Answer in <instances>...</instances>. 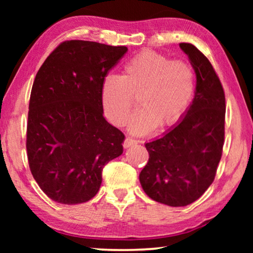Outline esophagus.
<instances>
[{
    "label": "esophagus",
    "instance_id": "esophagus-1",
    "mask_svg": "<svg viewBox=\"0 0 253 253\" xmlns=\"http://www.w3.org/2000/svg\"><path fill=\"white\" fill-rule=\"evenodd\" d=\"M136 144H137V140H134V139H132V138L127 137V138H126V140H124L123 147L124 148H129L130 146H133V145H136Z\"/></svg>",
    "mask_w": 253,
    "mask_h": 253
}]
</instances>
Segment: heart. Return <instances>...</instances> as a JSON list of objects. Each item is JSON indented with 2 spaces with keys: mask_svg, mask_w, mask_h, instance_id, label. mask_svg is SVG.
<instances>
[{
  "mask_svg": "<svg viewBox=\"0 0 253 253\" xmlns=\"http://www.w3.org/2000/svg\"><path fill=\"white\" fill-rule=\"evenodd\" d=\"M195 71L185 61H171L157 51L145 50L124 64L122 75H109L101 85L105 116L116 126L129 121L133 95L140 108L131 117V133L146 134L159 124L170 126L186 112L195 93Z\"/></svg>",
  "mask_w": 253,
  "mask_h": 253,
  "instance_id": "heart-1",
  "label": "heart"
}]
</instances>
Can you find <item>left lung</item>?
<instances>
[{
	"label": "left lung",
	"mask_w": 253,
	"mask_h": 253,
	"mask_svg": "<svg viewBox=\"0 0 253 253\" xmlns=\"http://www.w3.org/2000/svg\"><path fill=\"white\" fill-rule=\"evenodd\" d=\"M179 48L195 70V96L174 126L145 144L150 159L139 174L145 193L172 207L196 202L213 183L226 115L224 92L212 64L193 44L183 42Z\"/></svg>",
	"instance_id": "obj_1"
}]
</instances>
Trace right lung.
I'll use <instances>...</instances> for the list:
<instances>
[{
  "label": "right lung",
  "instance_id": "right-lung-1",
  "mask_svg": "<svg viewBox=\"0 0 253 253\" xmlns=\"http://www.w3.org/2000/svg\"><path fill=\"white\" fill-rule=\"evenodd\" d=\"M127 51L94 41L62 42L31 91L26 150L31 172L54 202L76 205L98 193L102 169L123 153L124 134L107 122L105 77Z\"/></svg>",
  "mask_w": 253,
  "mask_h": 253
}]
</instances>
